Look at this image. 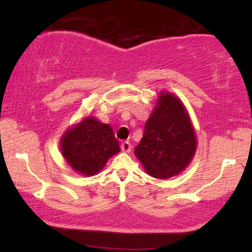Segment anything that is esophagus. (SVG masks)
Here are the masks:
<instances>
[{
    "instance_id": "obj_1",
    "label": "esophagus",
    "mask_w": 252,
    "mask_h": 252,
    "mask_svg": "<svg viewBox=\"0 0 252 252\" xmlns=\"http://www.w3.org/2000/svg\"><path fill=\"white\" fill-rule=\"evenodd\" d=\"M120 148H122V151H124V153H129V151L132 150V146H130L128 141H124Z\"/></svg>"
}]
</instances>
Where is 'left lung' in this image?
<instances>
[{
  "instance_id": "8db88e82",
  "label": "left lung",
  "mask_w": 252,
  "mask_h": 252,
  "mask_svg": "<svg viewBox=\"0 0 252 252\" xmlns=\"http://www.w3.org/2000/svg\"><path fill=\"white\" fill-rule=\"evenodd\" d=\"M196 149L195 128L184 103L172 93L160 92L134 151L136 158L148 174L164 180L185 171Z\"/></svg>"
}]
</instances>
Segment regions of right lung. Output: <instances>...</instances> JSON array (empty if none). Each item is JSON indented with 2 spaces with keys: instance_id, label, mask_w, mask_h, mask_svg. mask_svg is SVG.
<instances>
[{
  "instance_id": "add662e5",
  "label": "right lung",
  "mask_w": 252,
  "mask_h": 252,
  "mask_svg": "<svg viewBox=\"0 0 252 252\" xmlns=\"http://www.w3.org/2000/svg\"><path fill=\"white\" fill-rule=\"evenodd\" d=\"M119 151L112 127L93 116L68 127L61 137V153L66 163L85 177L101 172L109 158Z\"/></svg>"
}]
</instances>
